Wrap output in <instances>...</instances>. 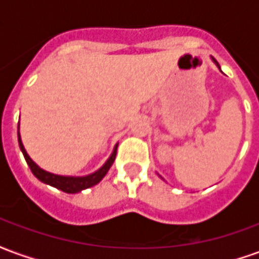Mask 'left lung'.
Wrapping results in <instances>:
<instances>
[{
  "label": "left lung",
  "instance_id": "8db88e82",
  "mask_svg": "<svg viewBox=\"0 0 259 259\" xmlns=\"http://www.w3.org/2000/svg\"><path fill=\"white\" fill-rule=\"evenodd\" d=\"M212 59H213V61H215V64H217V65H218V68H219V64H218V61H217V59H215V58H212Z\"/></svg>",
  "mask_w": 259,
  "mask_h": 259
}]
</instances>
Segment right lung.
Masks as SVG:
<instances>
[{
	"label": "right lung",
	"mask_w": 259,
	"mask_h": 259,
	"mask_svg": "<svg viewBox=\"0 0 259 259\" xmlns=\"http://www.w3.org/2000/svg\"><path fill=\"white\" fill-rule=\"evenodd\" d=\"M18 139H19V147L22 152H23V155H25V159L27 165H29V168L33 172V175L36 176L37 179L41 180L42 183H47V185L53 186V187H57L58 190H62L65 193H70V194H73V193H79V191L84 190V189H89L91 186L97 185L100 180L107 175V172L111 168V165L115 161V157H116V148L118 146L115 147V150H113L112 155L109 157L107 162L104 163V166L101 169H98L97 172H94L93 175H89V176H83V178H69V176H58V175H53L50 174V172H46V170H42L41 168H38L36 163L31 161V158L27 155V152H26L25 147L22 144V141H20V136L18 135Z\"/></svg>",
	"instance_id": "1"
}]
</instances>
